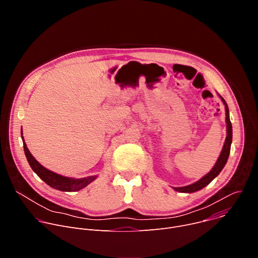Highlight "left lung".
Segmentation results:
<instances>
[{
    "instance_id": "8db88e82",
    "label": "left lung",
    "mask_w": 258,
    "mask_h": 258,
    "mask_svg": "<svg viewBox=\"0 0 258 258\" xmlns=\"http://www.w3.org/2000/svg\"><path fill=\"white\" fill-rule=\"evenodd\" d=\"M220 99H222V101L224 102L225 107H226V121H227V134H228L227 138H226V141H225V145L223 147L222 153H220V155H219L215 165L212 167V169L206 175H204L198 181L192 183V185H189V186H186V187L173 188L175 191H178V192H181V193H193V192H196V191H199V190L203 189L205 186L208 185V183L214 177H216L219 174V172L223 170V168L225 167V165H226V163L228 161V158H229V155H230V151H231L233 130H232V123H231V120H230L229 107H228V105H227V103H226V101L224 100L223 97H220Z\"/></svg>"
}]
</instances>
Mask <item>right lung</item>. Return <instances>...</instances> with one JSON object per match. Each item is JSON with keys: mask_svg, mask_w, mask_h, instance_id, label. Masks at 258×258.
Masks as SVG:
<instances>
[{"mask_svg": "<svg viewBox=\"0 0 258 258\" xmlns=\"http://www.w3.org/2000/svg\"><path fill=\"white\" fill-rule=\"evenodd\" d=\"M22 134V132H21ZM23 139V138H22ZM23 148H24V153L27 158V161L32 168V170L38 174L47 185L50 187L59 190V191H64V192H73V191H79L85 187H87L91 181H93L97 176H88L85 178H70L66 177L60 174H57L47 168H45L43 165H41L38 161L34 159V157L31 155L29 150L27 149L26 144L23 143Z\"/></svg>", "mask_w": 258, "mask_h": 258, "instance_id": "right-lung-1", "label": "right lung"}]
</instances>
